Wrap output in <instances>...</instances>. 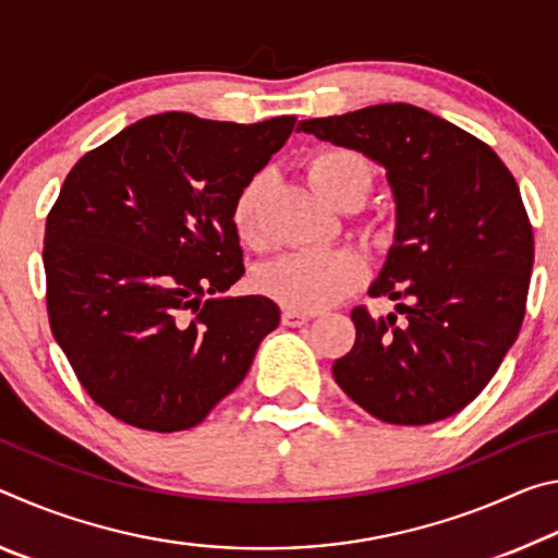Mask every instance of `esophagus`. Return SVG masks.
<instances>
[{
  "mask_svg": "<svg viewBox=\"0 0 558 558\" xmlns=\"http://www.w3.org/2000/svg\"><path fill=\"white\" fill-rule=\"evenodd\" d=\"M280 319H282V325H288V327H300V325H305L307 319H310V315L307 313H300V310H282V315H280Z\"/></svg>",
  "mask_w": 558,
  "mask_h": 558,
  "instance_id": "1",
  "label": "esophagus"
}]
</instances>
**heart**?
<instances>
[{"label": "heart", "instance_id": "1", "mask_svg": "<svg viewBox=\"0 0 558 558\" xmlns=\"http://www.w3.org/2000/svg\"><path fill=\"white\" fill-rule=\"evenodd\" d=\"M307 182L325 202L352 209L369 194L374 174L364 155L347 147L315 149L305 159ZM268 177L256 174L235 194L231 221L245 245L260 243V204ZM366 280V263L354 251H298L263 263L253 276L260 295L290 310H323L344 300Z\"/></svg>", "mask_w": 558, "mask_h": 558}]
</instances>
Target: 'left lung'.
Wrapping results in <instances>:
<instances>
[{"instance_id":"1","label":"left lung","mask_w":558,"mask_h":558,"mask_svg":"<svg viewBox=\"0 0 558 558\" xmlns=\"http://www.w3.org/2000/svg\"><path fill=\"white\" fill-rule=\"evenodd\" d=\"M298 130L386 167L396 233L372 298L396 313L352 310L354 347L335 381L366 413L426 426L485 389L526 310L534 235L522 194L483 140L409 102L302 120Z\"/></svg>"}]
</instances>
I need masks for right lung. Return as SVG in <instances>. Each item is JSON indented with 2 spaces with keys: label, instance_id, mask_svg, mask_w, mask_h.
<instances>
[{
  "label": "right lung",
  "instance_id": "right-lung-1",
  "mask_svg": "<svg viewBox=\"0 0 558 558\" xmlns=\"http://www.w3.org/2000/svg\"><path fill=\"white\" fill-rule=\"evenodd\" d=\"M295 118L239 125L162 112L65 177L46 216V310L83 389L128 426L194 428L248 374L280 310L221 298L243 276L235 194Z\"/></svg>",
  "mask_w": 558,
  "mask_h": 558
}]
</instances>
